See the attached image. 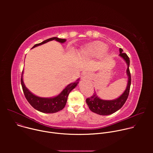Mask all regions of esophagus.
Masks as SVG:
<instances>
[{"label": "esophagus", "instance_id": "34e87169", "mask_svg": "<svg viewBox=\"0 0 153 153\" xmlns=\"http://www.w3.org/2000/svg\"><path fill=\"white\" fill-rule=\"evenodd\" d=\"M86 76H86V77H88L90 76H88V75H90V74H86Z\"/></svg>", "mask_w": 153, "mask_h": 153}]
</instances>
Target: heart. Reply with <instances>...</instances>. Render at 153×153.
I'll use <instances>...</instances> for the list:
<instances>
[{
    "label": "heart",
    "mask_w": 153,
    "mask_h": 153,
    "mask_svg": "<svg viewBox=\"0 0 153 153\" xmlns=\"http://www.w3.org/2000/svg\"><path fill=\"white\" fill-rule=\"evenodd\" d=\"M107 51V47L100 42H94L86 45L84 48L80 51V55H86L91 57H97L105 53Z\"/></svg>",
    "instance_id": "obj_1"
}]
</instances>
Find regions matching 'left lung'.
Masks as SVG:
<instances>
[{
	"instance_id": "8db88e82",
	"label": "left lung",
	"mask_w": 153,
	"mask_h": 153,
	"mask_svg": "<svg viewBox=\"0 0 153 153\" xmlns=\"http://www.w3.org/2000/svg\"><path fill=\"white\" fill-rule=\"evenodd\" d=\"M123 50L119 48L120 54L119 55L122 57L126 63V75L128 76V82L126 89L124 92L117 98L114 100H103L98 97L96 93L94 92L93 96L86 99V104L88 105L90 110L97 114L102 116H107L111 114L122 107L125 103L129 92L131 85V74L129 70V59L126 54L123 53Z\"/></svg>"
}]
</instances>
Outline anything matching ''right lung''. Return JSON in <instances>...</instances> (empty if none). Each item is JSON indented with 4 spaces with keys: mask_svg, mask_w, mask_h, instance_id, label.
Returning a JSON list of instances; mask_svg holds the SVG:
<instances>
[{
    "mask_svg": "<svg viewBox=\"0 0 153 153\" xmlns=\"http://www.w3.org/2000/svg\"><path fill=\"white\" fill-rule=\"evenodd\" d=\"M53 40H55L61 43H65L67 40L65 39H60L57 37H54L48 39L44 41H43L41 43L34 45L32 48H34L42 44H44V43ZM23 74L24 70L22 73L21 85L22 86V90L27 100L30 103V104L34 109H36V110L43 113H54L62 110L67 103L69 93L74 88H76L80 80V79H78L74 82L71 83L69 85H68L61 91L60 94L54 97H41L34 95L25 86V85L23 80Z\"/></svg>",
    "mask_w": 153,
    "mask_h": 153,
    "instance_id": "1",
    "label": "right lung"
}]
</instances>
